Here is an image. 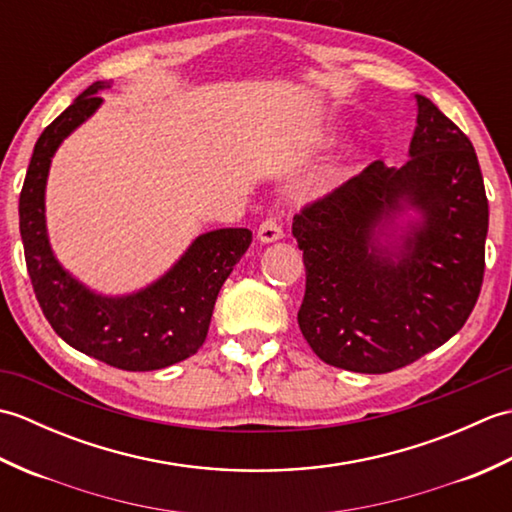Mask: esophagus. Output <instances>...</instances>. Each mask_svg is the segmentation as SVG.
Segmentation results:
<instances>
[{"instance_id":"1","label":"esophagus","mask_w":512,"mask_h":512,"mask_svg":"<svg viewBox=\"0 0 512 512\" xmlns=\"http://www.w3.org/2000/svg\"><path fill=\"white\" fill-rule=\"evenodd\" d=\"M284 237V226H281V215L279 213H270L266 220L259 224L257 228V239L264 244L277 242V239Z\"/></svg>"}]
</instances>
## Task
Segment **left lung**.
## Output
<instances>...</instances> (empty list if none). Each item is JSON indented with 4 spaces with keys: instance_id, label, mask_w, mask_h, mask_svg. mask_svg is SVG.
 I'll use <instances>...</instances> for the list:
<instances>
[{
    "instance_id": "left-lung-1",
    "label": "left lung",
    "mask_w": 512,
    "mask_h": 512,
    "mask_svg": "<svg viewBox=\"0 0 512 512\" xmlns=\"http://www.w3.org/2000/svg\"><path fill=\"white\" fill-rule=\"evenodd\" d=\"M409 160H374L358 176L306 204L292 220L303 250V339L328 365L387 374L411 365L473 312L484 281L488 200L471 140L416 94ZM423 224L403 236L394 260L377 242L404 204Z\"/></svg>"
}]
</instances>
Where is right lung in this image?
<instances>
[{
	"instance_id": "right-lung-1",
	"label": "right lung",
	"mask_w": 512,
	"mask_h": 512,
	"mask_svg": "<svg viewBox=\"0 0 512 512\" xmlns=\"http://www.w3.org/2000/svg\"><path fill=\"white\" fill-rule=\"evenodd\" d=\"M96 81L43 129L19 195V231L28 275L43 317L61 339L99 361L151 372L200 350L209 332L217 292L253 242L248 228H220L200 235L180 262L136 295L101 297L81 286L54 259L46 235V178L61 140L90 118L103 99Z\"/></svg>"
}]
</instances>
